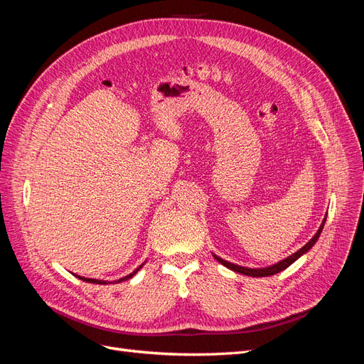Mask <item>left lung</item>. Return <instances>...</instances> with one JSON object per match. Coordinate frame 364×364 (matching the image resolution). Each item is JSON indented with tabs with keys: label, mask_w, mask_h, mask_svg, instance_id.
<instances>
[{
	"label": "left lung",
	"mask_w": 364,
	"mask_h": 364,
	"mask_svg": "<svg viewBox=\"0 0 364 364\" xmlns=\"http://www.w3.org/2000/svg\"><path fill=\"white\" fill-rule=\"evenodd\" d=\"M325 222H326V215H325V218L322 220V225L318 226V229H317V232L314 234V237H313L310 241H308V243H306L304 247H301L297 252L291 253L290 257L281 259L279 262H274V264H272V266H267V267H259V269L253 267V269H250V267L238 266V264H234V262H229V261H226V259H223V258L217 257L215 253H213V257H214L220 264H223L225 267H228V269H230V270H234V272H237V273L246 274V277H252V278L272 277V274H277V273H279V272L287 269L289 266H291V264H293L296 259H299L302 255H305V253L316 245V241L318 240V237H321V234H322V229H323V226H325Z\"/></svg>",
	"instance_id": "8db88e82"
}]
</instances>
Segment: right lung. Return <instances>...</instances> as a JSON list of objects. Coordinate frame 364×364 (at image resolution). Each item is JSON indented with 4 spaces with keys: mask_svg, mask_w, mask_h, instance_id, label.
Segmentation results:
<instances>
[{
    "mask_svg": "<svg viewBox=\"0 0 364 364\" xmlns=\"http://www.w3.org/2000/svg\"><path fill=\"white\" fill-rule=\"evenodd\" d=\"M146 262V261H144ZM144 262H142L141 264V266L139 267H136L134 272H132V273H129V274H126V277H123V278H119V279H117V281H112L111 284H115V282H123V281H127V279H130V278H134L135 277V274L138 273V270L142 267V266H144ZM74 274V273H73ZM74 277L75 278H79V279H82V281H85V282H91V284H103V285H106V284H109V281H102V279H94V278H85V277H80V274H74Z\"/></svg>",
    "mask_w": 364,
    "mask_h": 364,
    "instance_id": "1",
    "label": "right lung"
}]
</instances>
